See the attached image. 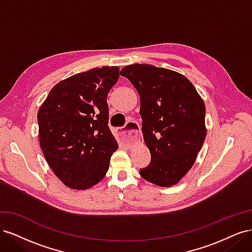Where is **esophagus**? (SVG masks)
Listing matches in <instances>:
<instances>
[{
    "label": "esophagus",
    "instance_id": "1",
    "mask_svg": "<svg viewBox=\"0 0 252 252\" xmlns=\"http://www.w3.org/2000/svg\"><path fill=\"white\" fill-rule=\"evenodd\" d=\"M118 136L120 142L124 144H131L139 140L140 126L135 122H128L125 128L118 129Z\"/></svg>",
    "mask_w": 252,
    "mask_h": 252
}]
</instances>
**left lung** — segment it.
Masks as SVG:
<instances>
[{
    "label": "left lung",
    "mask_w": 252,
    "mask_h": 252,
    "mask_svg": "<svg viewBox=\"0 0 252 252\" xmlns=\"http://www.w3.org/2000/svg\"><path fill=\"white\" fill-rule=\"evenodd\" d=\"M121 75L131 82L141 100L142 132L150 164L143 179L170 187L193 166L206 138L205 104L185 75L148 64L125 66Z\"/></svg>",
    "instance_id": "8db88e82"
}]
</instances>
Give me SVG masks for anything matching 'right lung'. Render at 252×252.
Returning <instances> with one entry per match:
<instances>
[{
  "label": "right lung",
  "mask_w": 252,
  "mask_h": 252,
  "mask_svg": "<svg viewBox=\"0 0 252 252\" xmlns=\"http://www.w3.org/2000/svg\"><path fill=\"white\" fill-rule=\"evenodd\" d=\"M119 77L117 66L71 75L55 85L37 111L44 157L67 187L88 189L108 171L119 145L108 126L107 95Z\"/></svg>",
  "instance_id": "1"
}]
</instances>
